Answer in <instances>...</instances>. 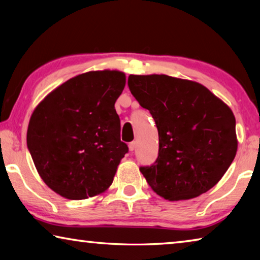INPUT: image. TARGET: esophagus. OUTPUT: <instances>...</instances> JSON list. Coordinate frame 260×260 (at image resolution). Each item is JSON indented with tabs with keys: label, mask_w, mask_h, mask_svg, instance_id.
Masks as SVG:
<instances>
[{
	"label": "esophagus",
	"mask_w": 260,
	"mask_h": 260,
	"mask_svg": "<svg viewBox=\"0 0 260 260\" xmlns=\"http://www.w3.org/2000/svg\"><path fill=\"white\" fill-rule=\"evenodd\" d=\"M135 147H136V142L133 141V142H131L128 144V148H129V151H134L135 150Z\"/></svg>",
	"instance_id": "1"
}]
</instances>
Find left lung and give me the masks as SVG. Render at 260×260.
Returning a JSON list of instances; mask_svg holds the SVG:
<instances>
[{
    "label": "left lung",
    "instance_id": "1",
    "mask_svg": "<svg viewBox=\"0 0 260 260\" xmlns=\"http://www.w3.org/2000/svg\"><path fill=\"white\" fill-rule=\"evenodd\" d=\"M128 87L156 122V161L141 166L149 186L165 200L200 196L218 183L237 150L235 117L201 83L164 74L128 77Z\"/></svg>",
    "mask_w": 260,
    "mask_h": 260
}]
</instances>
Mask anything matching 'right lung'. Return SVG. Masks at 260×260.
<instances>
[{"instance_id": "right-lung-1", "label": "right lung", "mask_w": 260, "mask_h": 260, "mask_svg": "<svg viewBox=\"0 0 260 260\" xmlns=\"http://www.w3.org/2000/svg\"><path fill=\"white\" fill-rule=\"evenodd\" d=\"M125 83L119 71L83 73L56 88L34 110L27 148L43 181L65 199L85 200L111 186L128 152L114 109Z\"/></svg>"}]
</instances>
